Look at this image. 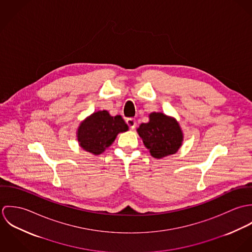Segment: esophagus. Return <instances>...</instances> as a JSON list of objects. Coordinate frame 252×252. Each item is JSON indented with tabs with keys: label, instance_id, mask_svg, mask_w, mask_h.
Segmentation results:
<instances>
[{
	"label": "esophagus",
	"instance_id": "obj_1",
	"mask_svg": "<svg viewBox=\"0 0 252 252\" xmlns=\"http://www.w3.org/2000/svg\"><path fill=\"white\" fill-rule=\"evenodd\" d=\"M126 123H127V125L129 126V128H130L131 130H133V129L136 127V120H135L134 118H128V119L126 120Z\"/></svg>",
	"mask_w": 252,
	"mask_h": 252
}]
</instances>
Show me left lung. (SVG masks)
I'll list each match as a JSON object with an SVG mask.
<instances>
[{"mask_svg": "<svg viewBox=\"0 0 252 252\" xmlns=\"http://www.w3.org/2000/svg\"><path fill=\"white\" fill-rule=\"evenodd\" d=\"M137 132L151 156L157 159L175 154L183 141L179 122L162 112H151L149 121L142 123Z\"/></svg>", "mask_w": 252, "mask_h": 252, "instance_id": "obj_1", "label": "left lung"}]
</instances>
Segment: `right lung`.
<instances>
[{"label":"right lung","mask_w":252,"mask_h":252,"mask_svg":"<svg viewBox=\"0 0 252 252\" xmlns=\"http://www.w3.org/2000/svg\"><path fill=\"white\" fill-rule=\"evenodd\" d=\"M128 131L120 115L111 116L107 110H99L84 119L76 133L79 145L94 155L103 153L119 133Z\"/></svg>","instance_id":"obj_1"}]
</instances>
